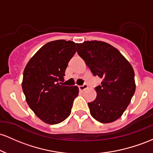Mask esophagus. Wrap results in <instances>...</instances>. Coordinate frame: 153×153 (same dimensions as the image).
<instances>
[{
	"instance_id": "esophagus-1",
	"label": "esophagus",
	"mask_w": 153,
	"mask_h": 153,
	"mask_svg": "<svg viewBox=\"0 0 153 153\" xmlns=\"http://www.w3.org/2000/svg\"><path fill=\"white\" fill-rule=\"evenodd\" d=\"M87 85H82V86H79V90L80 91H83V90H86V89L87 88Z\"/></svg>"
}]
</instances>
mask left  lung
Listing matches in <instances>:
<instances>
[{
	"label": "left lung",
	"mask_w": 153,
	"mask_h": 153,
	"mask_svg": "<svg viewBox=\"0 0 153 153\" xmlns=\"http://www.w3.org/2000/svg\"><path fill=\"white\" fill-rule=\"evenodd\" d=\"M77 53L95 76L102 79L95 87L97 97L88 102L90 114L100 123L118 119L135 92L134 71L116 48L102 41L76 43Z\"/></svg>",
	"instance_id": "left-lung-1"
}]
</instances>
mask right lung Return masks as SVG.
Listing matches in <instances>:
<instances>
[{
    "label": "right lung",
    "mask_w": 153,
    "mask_h": 153,
    "mask_svg": "<svg viewBox=\"0 0 153 153\" xmlns=\"http://www.w3.org/2000/svg\"><path fill=\"white\" fill-rule=\"evenodd\" d=\"M76 51V44L64 39L44 45L31 58L24 70L22 90L36 116L48 124L64 121L71 114L77 86H62L65 71Z\"/></svg>",
    "instance_id": "obj_1"
}]
</instances>
